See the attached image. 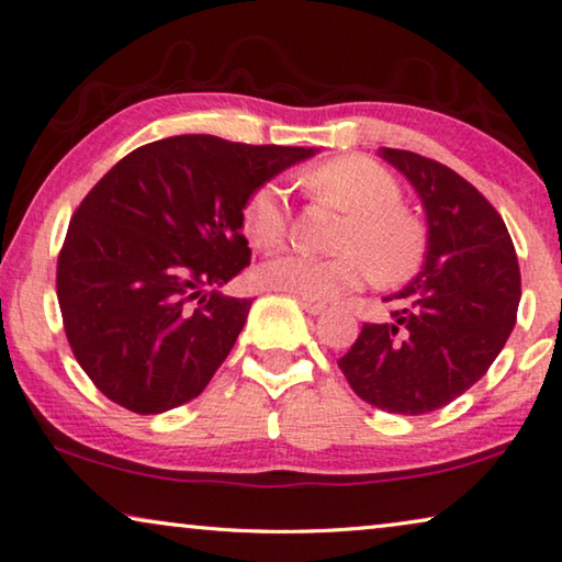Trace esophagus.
Wrapping results in <instances>:
<instances>
[{"mask_svg": "<svg viewBox=\"0 0 562 562\" xmlns=\"http://www.w3.org/2000/svg\"><path fill=\"white\" fill-rule=\"evenodd\" d=\"M299 304L304 306L311 316H316V314H322V311L326 308V304L324 301H316V299H308V296H299Z\"/></svg>", "mask_w": 562, "mask_h": 562, "instance_id": "34e87169", "label": "esophagus"}]
</instances>
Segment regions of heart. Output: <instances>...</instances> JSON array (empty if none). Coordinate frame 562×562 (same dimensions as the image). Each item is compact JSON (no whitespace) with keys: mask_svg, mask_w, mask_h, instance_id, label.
I'll return each instance as SVG.
<instances>
[{"mask_svg":"<svg viewBox=\"0 0 562 562\" xmlns=\"http://www.w3.org/2000/svg\"><path fill=\"white\" fill-rule=\"evenodd\" d=\"M304 186L341 211L334 256L283 251L258 269V281L269 289L291 291L308 299H334L361 289L371 276L379 281H404L417 271L425 251L419 223L402 209V188L379 162L349 155L324 162L304 176ZM291 226L286 193L279 183H263L248 198L244 228L258 248L283 244Z\"/></svg>","mask_w":562,"mask_h":562,"instance_id":"obj_1","label":"heart"}]
</instances>
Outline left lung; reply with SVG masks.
<instances>
[{"label":"left lung","mask_w":562,"mask_h":562,"mask_svg":"<svg viewBox=\"0 0 562 562\" xmlns=\"http://www.w3.org/2000/svg\"><path fill=\"white\" fill-rule=\"evenodd\" d=\"M427 213L422 271L396 293L390 324L364 329L339 359L361 400L394 414H427L487 374L517 322L520 266L505 221L442 162L382 148Z\"/></svg>","instance_id":"8db88e82"}]
</instances>
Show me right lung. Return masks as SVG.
I'll return each instance as SVG.
<instances>
[{"label":"right lung","mask_w":562,"mask_h":562,"mask_svg":"<svg viewBox=\"0 0 562 562\" xmlns=\"http://www.w3.org/2000/svg\"><path fill=\"white\" fill-rule=\"evenodd\" d=\"M308 155L176 135L127 153L82 198L57 301L77 364L108 400L160 414L205 390L251 308L218 291L251 263L248 198Z\"/></svg>","instance_id":"add662e5"}]
</instances>
